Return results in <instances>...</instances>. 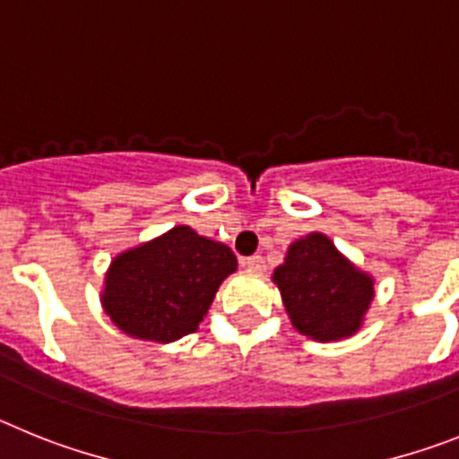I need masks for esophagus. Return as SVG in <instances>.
Returning a JSON list of instances; mask_svg holds the SVG:
<instances>
[{
  "mask_svg": "<svg viewBox=\"0 0 459 459\" xmlns=\"http://www.w3.org/2000/svg\"><path fill=\"white\" fill-rule=\"evenodd\" d=\"M243 264L248 266L250 271H255V273H262V271L266 269L264 257H259V255H253V257H248V259H246V262H243Z\"/></svg>",
  "mask_w": 459,
  "mask_h": 459,
  "instance_id": "obj_1",
  "label": "esophagus"
}]
</instances>
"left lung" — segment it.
<instances>
[{"label": "left lung", "instance_id": "left-lung-1", "mask_svg": "<svg viewBox=\"0 0 459 459\" xmlns=\"http://www.w3.org/2000/svg\"><path fill=\"white\" fill-rule=\"evenodd\" d=\"M273 282L296 331L319 342L354 335L375 296V280L319 232L291 243Z\"/></svg>", "mask_w": 459, "mask_h": 459}]
</instances>
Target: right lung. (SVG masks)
<instances>
[{"instance_id": "add662e5", "label": "right lung", "mask_w": 459, "mask_h": 459, "mask_svg": "<svg viewBox=\"0 0 459 459\" xmlns=\"http://www.w3.org/2000/svg\"><path fill=\"white\" fill-rule=\"evenodd\" d=\"M234 271L237 257L225 243L177 225L112 259L100 303L126 335L174 342L197 331L221 282Z\"/></svg>"}]
</instances>
